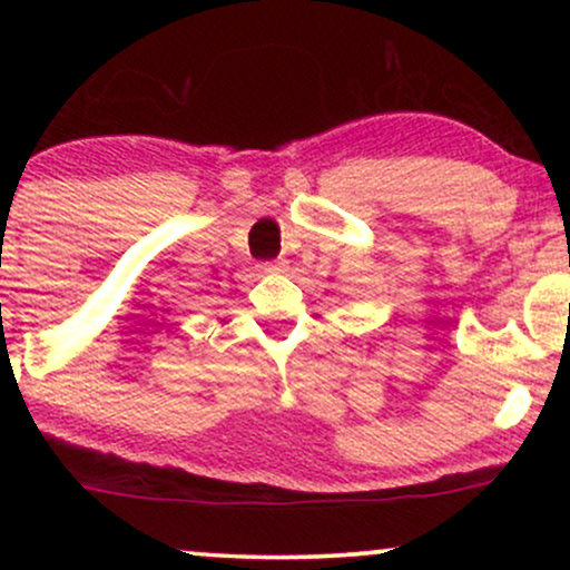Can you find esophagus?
Listing matches in <instances>:
<instances>
[{"mask_svg": "<svg viewBox=\"0 0 570 570\" xmlns=\"http://www.w3.org/2000/svg\"><path fill=\"white\" fill-rule=\"evenodd\" d=\"M259 271H263V273H281V271H286V263H284V259H276V263H263V265H259Z\"/></svg>", "mask_w": 570, "mask_h": 570, "instance_id": "1", "label": "esophagus"}]
</instances>
